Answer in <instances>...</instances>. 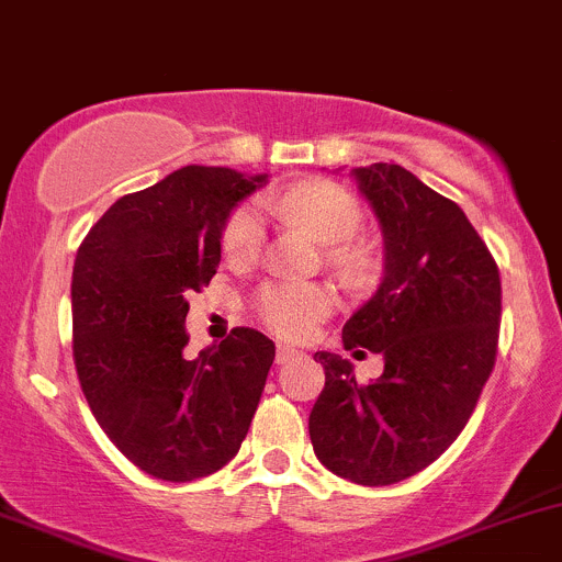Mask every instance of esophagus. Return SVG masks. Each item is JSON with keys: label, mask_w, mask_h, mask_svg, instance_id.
I'll return each mask as SVG.
<instances>
[{"label": "esophagus", "mask_w": 562, "mask_h": 562, "mask_svg": "<svg viewBox=\"0 0 562 562\" xmlns=\"http://www.w3.org/2000/svg\"><path fill=\"white\" fill-rule=\"evenodd\" d=\"M300 356H303V351H297V348L279 346V348H276V364H289V361L300 359Z\"/></svg>", "instance_id": "obj_1"}]
</instances>
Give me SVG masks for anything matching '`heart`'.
<instances>
[{"mask_svg":"<svg viewBox=\"0 0 562 562\" xmlns=\"http://www.w3.org/2000/svg\"><path fill=\"white\" fill-rule=\"evenodd\" d=\"M279 209L324 246H337L351 240L361 227L359 201L335 182L311 179V182L294 184L279 198ZM265 244V216L255 203L235 209L227 220L222 249L231 262H249L259 255ZM331 259L348 270L364 268V257L351 249H335ZM331 307V294L316 283L281 281L268 283L257 294V313L270 329L283 337H305L316 327Z\"/></svg>","mask_w":562,"mask_h":562,"instance_id":"heart-1","label":"heart"}]
</instances>
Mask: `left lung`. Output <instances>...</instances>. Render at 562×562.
Segmentation results:
<instances>
[{"mask_svg": "<svg viewBox=\"0 0 562 562\" xmlns=\"http://www.w3.org/2000/svg\"><path fill=\"white\" fill-rule=\"evenodd\" d=\"M383 233V279L342 327V346L383 353L359 385L353 364L318 351L324 391L307 418L316 458L356 485L424 472L472 418L496 361L501 279L458 203L407 168H351Z\"/></svg>", "mask_w": 562, "mask_h": 562, "instance_id": "left-lung-1", "label": "left lung"}]
</instances>
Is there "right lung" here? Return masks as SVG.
I'll list each match as a JSON object with an SVG mask.
<instances>
[{
	"instance_id": "1",
	"label": "right lung",
	"mask_w": 562,
	"mask_h": 562,
	"mask_svg": "<svg viewBox=\"0 0 562 562\" xmlns=\"http://www.w3.org/2000/svg\"><path fill=\"white\" fill-rule=\"evenodd\" d=\"M268 173L184 166L123 195L90 227L71 273V346L99 426L142 472L192 482L240 450L273 340L238 327L187 359L192 292L209 286L233 209Z\"/></svg>"
}]
</instances>
